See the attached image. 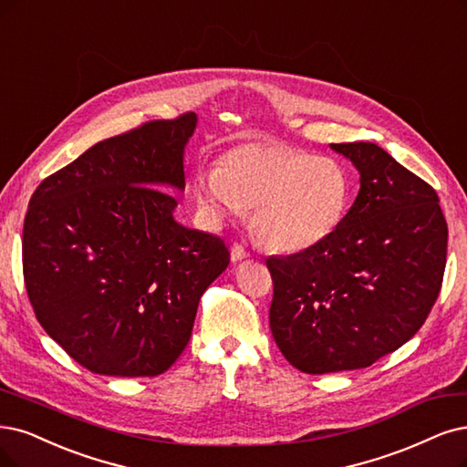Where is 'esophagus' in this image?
<instances>
[{
  "label": "esophagus",
  "mask_w": 467,
  "mask_h": 467,
  "mask_svg": "<svg viewBox=\"0 0 467 467\" xmlns=\"http://www.w3.org/2000/svg\"><path fill=\"white\" fill-rule=\"evenodd\" d=\"M248 257H250V252H248L243 244H238V243L233 244V248H231V260H233L234 264L243 262V260H248Z\"/></svg>",
  "instance_id": "1"
}]
</instances>
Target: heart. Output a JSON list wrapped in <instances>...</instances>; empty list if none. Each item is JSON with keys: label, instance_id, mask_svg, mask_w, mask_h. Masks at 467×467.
<instances>
[{"label": "heart", "instance_id": "b5f03b06", "mask_svg": "<svg viewBox=\"0 0 467 467\" xmlns=\"http://www.w3.org/2000/svg\"><path fill=\"white\" fill-rule=\"evenodd\" d=\"M348 177L331 158L275 140H252L224 151L202 172L194 196L221 221L250 212L254 234L273 252L295 254L329 236L348 205Z\"/></svg>", "mask_w": 467, "mask_h": 467}]
</instances>
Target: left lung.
Segmentation results:
<instances>
[{"label": "left lung", "mask_w": 467, "mask_h": 467, "mask_svg": "<svg viewBox=\"0 0 467 467\" xmlns=\"http://www.w3.org/2000/svg\"><path fill=\"white\" fill-rule=\"evenodd\" d=\"M331 148L359 171L348 213L316 246L265 260L273 338L312 375L369 368L399 350L435 306L446 265L435 188L377 144Z\"/></svg>", "instance_id": "8db88e82"}]
</instances>
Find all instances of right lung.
Masks as SVG:
<instances>
[{
	"label": "right lung",
	"mask_w": 467,
	"mask_h": 467,
	"mask_svg": "<svg viewBox=\"0 0 467 467\" xmlns=\"http://www.w3.org/2000/svg\"><path fill=\"white\" fill-rule=\"evenodd\" d=\"M194 129L192 111L148 120L94 144L30 198L28 300L44 331L92 373L167 371L192 335L205 288L231 262L223 238L172 219L177 198L167 188H184Z\"/></svg>",
	"instance_id": "1"
}]
</instances>
